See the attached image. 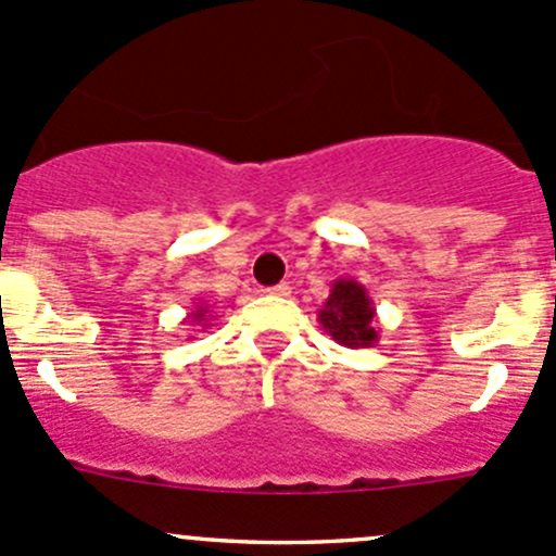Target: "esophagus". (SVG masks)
Instances as JSON below:
<instances>
[{"label":"esophagus","instance_id":"esophagus-1","mask_svg":"<svg viewBox=\"0 0 556 556\" xmlns=\"http://www.w3.org/2000/svg\"><path fill=\"white\" fill-rule=\"evenodd\" d=\"M266 292H268V295L285 298V295H290V285L288 282H279V285H274V288H266Z\"/></svg>","mask_w":556,"mask_h":556}]
</instances>
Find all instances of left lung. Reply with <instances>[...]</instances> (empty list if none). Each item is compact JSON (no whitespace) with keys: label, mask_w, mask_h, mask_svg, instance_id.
Listing matches in <instances>:
<instances>
[{"label":"left lung","mask_w":556,"mask_h":556,"mask_svg":"<svg viewBox=\"0 0 556 556\" xmlns=\"http://www.w3.org/2000/svg\"><path fill=\"white\" fill-rule=\"evenodd\" d=\"M316 316L329 338L345 348H371L380 340L375 301L353 277L334 279L329 298Z\"/></svg>","instance_id":"1"}]
</instances>
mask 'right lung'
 <instances>
[{"label":"right lung","mask_w":556,"mask_h":556,"mask_svg":"<svg viewBox=\"0 0 556 556\" xmlns=\"http://www.w3.org/2000/svg\"><path fill=\"white\" fill-rule=\"evenodd\" d=\"M181 325H200V327H211V306L205 301H200L198 306H194L192 314H187V319L181 321Z\"/></svg>","instance_id":"obj_1"}]
</instances>
